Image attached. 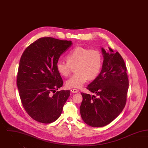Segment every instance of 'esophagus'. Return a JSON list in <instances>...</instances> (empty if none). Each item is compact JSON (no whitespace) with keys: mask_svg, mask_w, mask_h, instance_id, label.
I'll use <instances>...</instances> for the list:
<instances>
[{"mask_svg":"<svg viewBox=\"0 0 148 148\" xmlns=\"http://www.w3.org/2000/svg\"><path fill=\"white\" fill-rule=\"evenodd\" d=\"M71 92H73V93H77V92H78V90L76 89H71Z\"/></svg>","mask_w":148,"mask_h":148,"instance_id":"1","label":"esophagus"}]
</instances>
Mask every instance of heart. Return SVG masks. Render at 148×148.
<instances>
[{
    "mask_svg": "<svg viewBox=\"0 0 148 148\" xmlns=\"http://www.w3.org/2000/svg\"><path fill=\"white\" fill-rule=\"evenodd\" d=\"M102 65V56L97 49H89L76 47L67 55V60L58 59L56 67L58 72L64 77L70 75L72 66L76 65L77 71L66 82L68 88H81L89 79L98 75Z\"/></svg>",
    "mask_w": 148,
    "mask_h": 148,
    "instance_id": "obj_1",
    "label": "heart"
}]
</instances>
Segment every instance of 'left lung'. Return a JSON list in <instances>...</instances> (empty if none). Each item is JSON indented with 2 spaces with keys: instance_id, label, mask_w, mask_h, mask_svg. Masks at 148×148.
Wrapping results in <instances>:
<instances>
[{
  "instance_id": "left-lung-1",
  "label": "left lung",
  "mask_w": 148,
  "mask_h": 148,
  "mask_svg": "<svg viewBox=\"0 0 148 148\" xmlns=\"http://www.w3.org/2000/svg\"><path fill=\"white\" fill-rule=\"evenodd\" d=\"M109 49L107 53L101 48L104 57L101 71L86 87L95 95L81 93V116L90 127H104L110 123L121 113L127 102L129 80L125 64L118 51Z\"/></svg>"
}]
</instances>
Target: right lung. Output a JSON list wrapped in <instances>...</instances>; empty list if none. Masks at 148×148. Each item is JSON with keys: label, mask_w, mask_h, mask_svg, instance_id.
Here are the masks:
<instances>
[{"label": "right lung", "mask_w": 148, "mask_h": 148, "mask_svg": "<svg viewBox=\"0 0 148 148\" xmlns=\"http://www.w3.org/2000/svg\"><path fill=\"white\" fill-rule=\"evenodd\" d=\"M71 41L40 38L24 51L19 62L16 84L21 104L36 121L49 124L60 116L70 90L57 91L63 84L56 64Z\"/></svg>", "instance_id": "1"}]
</instances>
